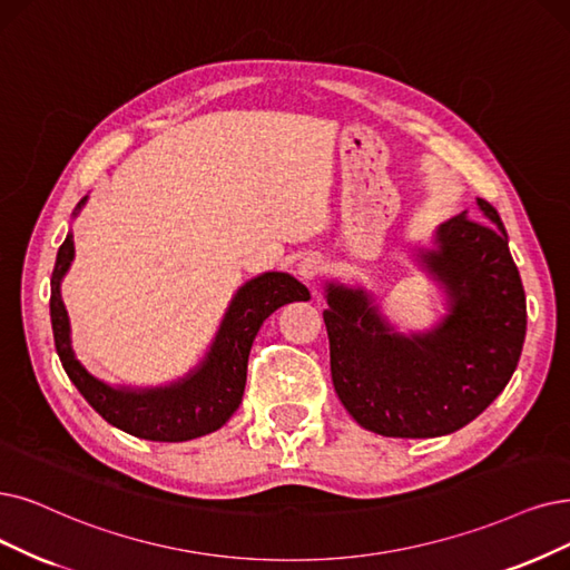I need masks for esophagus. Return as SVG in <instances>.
<instances>
[{
  "mask_svg": "<svg viewBox=\"0 0 570 570\" xmlns=\"http://www.w3.org/2000/svg\"><path fill=\"white\" fill-rule=\"evenodd\" d=\"M325 268V259L317 255V253H306L299 264H297V276L304 281V283H313L317 276H321Z\"/></svg>",
  "mask_w": 570,
  "mask_h": 570,
  "instance_id": "obj_1",
  "label": "esophagus"
}]
</instances>
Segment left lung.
Returning a JSON list of instances; mask_svg holds the SVG:
<instances>
[{"label": "left lung", "mask_w": 570, "mask_h": 570, "mask_svg": "<svg viewBox=\"0 0 570 570\" xmlns=\"http://www.w3.org/2000/svg\"><path fill=\"white\" fill-rule=\"evenodd\" d=\"M435 232L419 259L449 299L430 332H395L364 289L327 283L323 311L334 391L346 412L383 438H440L480 416L505 391L527 336V297L491 203Z\"/></svg>", "instance_id": "1"}]
</instances>
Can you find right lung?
Instances as JSON below:
<instances>
[{"label":"right lung","mask_w":570,"mask_h":570,"mask_svg":"<svg viewBox=\"0 0 570 570\" xmlns=\"http://www.w3.org/2000/svg\"><path fill=\"white\" fill-rule=\"evenodd\" d=\"M86 198L77 203L75 215H79ZM72 259L75 240L72 234H67L51 276V325L58 357L77 391L107 423L151 442H187L229 421L243 400L249 348L266 317L289 302L311 299L306 285L289 273H262L236 292L210 351L194 372L158 389H114L90 374L72 351L70 317L60 297V281Z\"/></svg>","instance_id":"add662e5"}]
</instances>
